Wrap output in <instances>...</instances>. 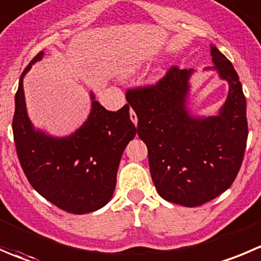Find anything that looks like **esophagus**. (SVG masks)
I'll list each match as a JSON object with an SVG mask.
<instances>
[{"label":"esophagus","instance_id":"1","mask_svg":"<svg viewBox=\"0 0 261 261\" xmlns=\"http://www.w3.org/2000/svg\"><path fill=\"white\" fill-rule=\"evenodd\" d=\"M129 115H130V120H132L133 123H135L136 125H137V121H138L137 114L135 113V110H133V109H130V111H129Z\"/></svg>","mask_w":261,"mask_h":261}]
</instances>
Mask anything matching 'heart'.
Listing matches in <instances>:
<instances>
[{
    "label": "heart",
    "instance_id": "heart-1",
    "mask_svg": "<svg viewBox=\"0 0 261 261\" xmlns=\"http://www.w3.org/2000/svg\"><path fill=\"white\" fill-rule=\"evenodd\" d=\"M132 71H133V69H129V70H128V73H132Z\"/></svg>",
    "mask_w": 261,
    "mask_h": 261
}]
</instances>
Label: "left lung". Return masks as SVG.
<instances>
[{
  "instance_id": "8db88e82",
  "label": "left lung",
  "mask_w": 261,
  "mask_h": 261,
  "mask_svg": "<svg viewBox=\"0 0 261 261\" xmlns=\"http://www.w3.org/2000/svg\"><path fill=\"white\" fill-rule=\"evenodd\" d=\"M213 69L229 84L219 114L196 118L186 100L193 69L172 66L152 86L126 89L138 118L137 133L148 150V165L159 195L195 207L232 186L246 150V98L232 63L215 46Z\"/></svg>"
}]
</instances>
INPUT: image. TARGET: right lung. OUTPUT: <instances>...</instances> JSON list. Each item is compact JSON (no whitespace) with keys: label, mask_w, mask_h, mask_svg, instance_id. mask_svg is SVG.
Segmentation results:
<instances>
[{"label":"right lung","mask_w":261,"mask_h":261,"mask_svg":"<svg viewBox=\"0 0 261 261\" xmlns=\"http://www.w3.org/2000/svg\"><path fill=\"white\" fill-rule=\"evenodd\" d=\"M42 56L39 52L23 71L15 95L17 158L32 187L55 206L71 214L96 212L113 197L121 155L136 136L129 105L109 111L92 93L91 113L75 133L56 138L36 130L27 114L23 78Z\"/></svg>","instance_id":"add662e5"}]
</instances>
